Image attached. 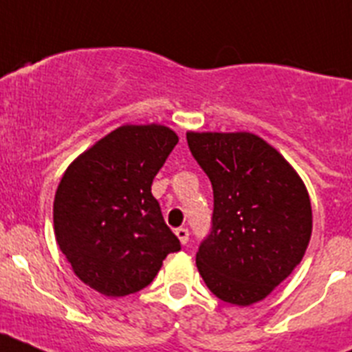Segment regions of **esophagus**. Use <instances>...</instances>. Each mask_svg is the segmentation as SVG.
Wrapping results in <instances>:
<instances>
[{
	"label": "esophagus",
	"mask_w": 352,
	"mask_h": 352,
	"mask_svg": "<svg viewBox=\"0 0 352 352\" xmlns=\"http://www.w3.org/2000/svg\"><path fill=\"white\" fill-rule=\"evenodd\" d=\"M174 232H176V236H178V239L182 241L183 245L188 243V239H190V232H188V229H186V227H178V229H176Z\"/></svg>",
	"instance_id": "obj_1"
}]
</instances>
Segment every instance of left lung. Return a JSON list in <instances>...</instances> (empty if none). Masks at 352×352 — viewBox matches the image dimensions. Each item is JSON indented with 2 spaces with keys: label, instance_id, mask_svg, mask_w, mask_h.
Instances as JSON below:
<instances>
[{
  "label": "left lung",
  "instance_id": "1",
  "mask_svg": "<svg viewBox=\"0 0 352 352\" xmlns=\"http://www.w3.org/2000/svg\"><path fill=\"white\" fill-rule=\"evenodd\" d=\"M213 186L211 231L195 264L214 296L247 307L296 268L312 234L309 192L275 148L248 132H188Z\"/></svg>",
  "mask_w": 352,
  "mask_h": 352
}]
</instances>
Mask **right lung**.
I'll list each match as a JSON object with an SVG mask.
<instances>
[{
  "instance_id": "1",
  "label": "right lung",
  "mask_w": 352,
  "mask_h": 352,
  "mask_svg": "<svg viewBox=\"0 0 352 352\" xmlns=\"http://www.w3.org/2000/svg\"><path fill=\"white\" fill-rule=\"evenodd\" d=\"M178 144L162 125H125L70 164L54 197V232L72 270L105 296L153 282L170 252L182 250L151 194Z\"/></svg>"
}]
</instances>
